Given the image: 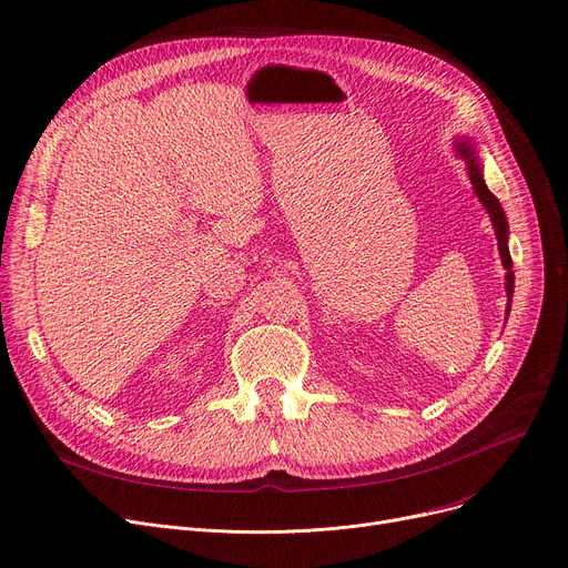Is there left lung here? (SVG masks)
Segmentation results:
<instances>
[{
    "instance_id": "obj_1",
    "label": "left lung",
    "mask_w": 568,
    "mask_h": 568,
    "mask_svg": "<svg viewBox=\"0 0 568 568\" xmlns=\"http://www.w3.org/2000/svg\"><path fill=\"white\" fill-rule=\"evenodd\" d=\"M456 152L458 156L465 161L467 165V174H469V182H471V189L476 193V197H479V202L486 206V212L493 221V227H495V236H497V248H499V257H501V264L506 268V296H509V306H506V313H509L511 308V296H514V262H511V253H509V223H506V216H504V209L499 204V200L488 191L486 182H484V172H481V163L479 159H476V152L469 140L465 138H458L456 140Z\"/></svg>"
}]
</instances>
